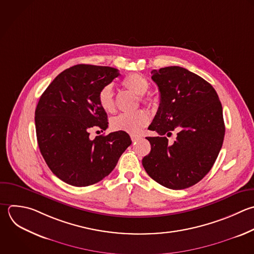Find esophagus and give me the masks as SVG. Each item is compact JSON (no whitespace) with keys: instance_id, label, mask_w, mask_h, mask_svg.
I'll return each mask as SVG.
<instances>
[{"instance_id":"34e87169","label":"esophagus","mask_w":254,"mask_h":254,"mask_svg":"<svg viewBox=\"0 0 254 254\" xmlns=\"http://www.w3.org/2000/svg\"><path fill=\"white\" fill-rule=\"evenodd\" d=\"M131 140H132V142H136V141H138L139 139H140V136H138V135H136V134H131Z\"/></svg>"}]
</instances>
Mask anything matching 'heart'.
Returning <instances> with one entry per match:
<instances>
[{"label":"heart","instance_id":"b5f03b06","mask_svg":"<svg viewBox=\"0 0 254 254\" xmlns=\"http://www.w3.org/2000/svg\"><path fill=\"white\" fill-rule=\"evenodd\" d=\"M122 85L128 90L140 96L143 103L153 105L155 97L145 95L151 87L149 80L140 73H130L123 80ZM98 103L102 110L112 113L115 110V99L112 84H106L98 93ZM149 114L145 110H137L131 113H121L111 119L110 126L114 131H123L129 134H138L149 123Z\"/></svg>","mask_w":254,"mask_h":254}]
</instances>
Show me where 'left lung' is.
<instances>
[{
	"mask_svg": "<svg viewBox=\"0 0 254 254\" xmlns=\"http://www.w3.org/2000/svg\"><path fill=\"white\" fill-rule=\"evenodd\" d=\"M160 106L149 126L151 152L143 158L147 174L160 185L183 190L198 183L213 166L224 138L222 106L214 88L180 66L151 71ZM178 131L174 143L166 136Z\"/></svg>",
	"mask_w": 254,
	"mask_h": 254,
	"instance_id": "left-lung-1",
	"label": "left lung"
}]
</instances>
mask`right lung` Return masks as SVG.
Wrapping results in <instances>:
<instances>
[{"mask_svg":"<svg viewBox=\"0 0 254 254\" xmlns=\"http://www.w3.org/2000/svg\"><path fill=\"white\" fill-rule=\"evenodd\" d=\"M119 75L113 67L77 64L60 73L39 100L35 122L40 151L52 172L68 185L98 183L132 143L123 131L89 136L93 129L108 127L98 93Z\"/></svg>","mask_w":254,"mask_h":254,"instance_id":"right-lung-1","label":"right lung"}]
</instances>
